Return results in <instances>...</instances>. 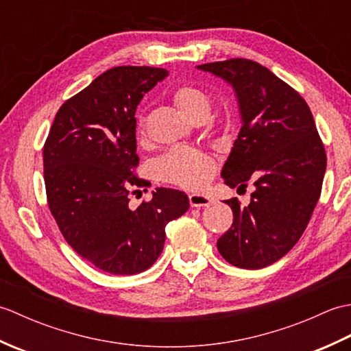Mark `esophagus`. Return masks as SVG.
<instances>
[{
    "label": "esophagus",
    "instance_id": "1",
    "mask_svg": "<svg viewBox=\"0 0 351 351\" xmlns=\"http://www.w3.org/2000/svg\"><path fill=\"white\" fill-rule=\"evenodd\" d=\"M189 200H190V205L195 206V208L208 206V205H210V204L213 202V200L210 199V196L199 195V193H196V195H190V196H189Z\"/></svg>",
    "mask_w": 351,
    "mask_h": 351
}]
</instances>
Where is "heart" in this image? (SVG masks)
I'll return each mask as SVG.
<instances>
[{
  "label": "heart",
  "instance_id": "heart-1",
  "mask_svg": "<svg viewBox=\"0 0 351 351\" xmlns=\"http://www.w3.org/2000/svg\"><path fill=\"white\" fill-rule=\"evenodd\" d=\"M176 108L189 117H208L211 111V99L204 90L195 86H180L171 95ZM138 137H146L145 121L140 119L137 125ZM155 173L160 180L181 185L185 189H199L211 180L214 162L210 156L185 147H173L155 161Z\"/></svg>",
  "mask_w": 351,
  "mask_h": 351
}]
</instances>
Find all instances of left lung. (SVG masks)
I'll return each mask as SVG.
<instances>
[{"instance_id": "obj_1", "label": "left lung", "mask_w": 351, "mask_h": 351, "mask_svg": "<svg viewBox=\"0 0 351 351\" xmlns=\"http://www.w3.org/2000/svg\"><path fill=\"white\" fill-rule=\"evenodd\" d=\"M235 88L243 126L221 170L229 187L255 191L250 204L226 200L234 221L217 249L229 264L270 265L300 240L322 195L326 151L300 93L249 58L199 64Z\"/></svg>"}]
</instances>
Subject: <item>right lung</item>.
<instances>
[{"mask_svg": "<svg viewBox=\"0 0 351 351\" xmlns=\"http://www.w3.org/2000/svg\"><path fill=\"white\" fill-rule=\"evenodd\" d=\"M169 72L117 66L95 78L57 111L43 146L48 206L78 255L111 274H137L161 255L166 225L189 210L185 193L156 189L130 208L136 175V110Z\"/></svg>", "mask_w": 351, "mask_h": 351, "instance_id": "add662e5", "label": "right lung"}]
</instances>
